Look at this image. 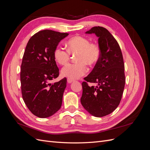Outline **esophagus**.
<instances>
[{"label":"esophagus","instance_id":"esophagus-1","mask_svg":"<svg viewBox=\"0 0 150 150\" xmlns=\"http://www.w3.org/2000/svg\"><path fill=\"white\" fill-rule=\"evenodd\" d=\"M67 83H69V84H71V83H72L73 82V81H74V80H73V79H70V78H67Z\"/></svg>","mask_w":150,"mask_h":150}]
</instances>
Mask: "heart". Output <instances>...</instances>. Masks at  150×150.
<instances>
[{"label": "heart", "mask_w": 150, "mask_h": 150, "mask_svg": "<svg viewBox=\"0 0 150 150\" xmlns=\"http://www.w3.org/2000/svg\"><path fill=\"white\" fill-rule=\"evenodd\" d=\"M67 50L57 46L54 51V58L61 65H64L69 61L70 54H76L77 63L69 64L61 70L63 76L72 79H78L88 71L86 64L94 66L101 56L100 49L96 44L90 43L89 40L81 35H75L66 42Z\"/></svg>", "instance_id": "obj_1"}]
</instances>
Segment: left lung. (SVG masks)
Segmentation results:
<instances>
[{"mask_svg": "<svg viewBox=\"0 0 150 150\" xmlns=\"http://www.w3.org/2000/svg\"><path fill=\"white\" fill-rule=\"evenodd\" d=\"M86 34H94L98 38L101 56L84 78L81 103L89 114L103 117L114 111L121 101L125 84L123 57L118 43L106 29L94 27ZM87 82L98 86H89Z\"/></svg>", "mask_w": 150, "mask_h": 150, "instance_id": "8db88e82", "label": "left lung"}]
</instances>
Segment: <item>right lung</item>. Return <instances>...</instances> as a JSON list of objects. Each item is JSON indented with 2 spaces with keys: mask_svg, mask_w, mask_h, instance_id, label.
<instances>
[{
  "mask_svg": "<svg viewBox=\"0 0 150 150\" xmlns=\"http://www.w3.org/2000/svg\"><path fill=\"white\" fill-rule=\"evenodd\" d=\"M68 35L43 30L32 36L26 46L21 64L22 95L27 107L39 117L51 116L61 107L67 79L50 82L59 74L54 51Z\"/></svg>",
  "mask_w": 150,
  "mask_h": 150,
  "instance_id": "1",
  "label": "right lung"
}]
</instances>
